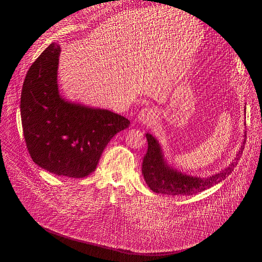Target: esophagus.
<instances>
[{"instance_id": "1", "label": "esophagus", "mask_w": 262, "mask_h": 262, "mask_svg": "<svg viewBox=\"0 0 262 262\" xmlns=\"http://www.w3.org/2000/svg\"><path fill=\"white\" fill-rule=\"evenodd\" d=\"M157 117V112L152 107H144L140 111V113L136 117V121L142 124H149L154 121Z\"/></svg>"}]
</instances>
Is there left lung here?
Instances as JSON below:
<instances>
[{"mask_svg":"<svg viewBox=\"0 0 262 262\" xmlns=\"http://www.w3.org/2000/svg\"><path fill=\"white\" fill-rule=\"evenodd\" d=\"M244 112H246V106L244 107ZM244 126H246L245 122ZM146 139L148 142V150L143 159L142 173L148 188L158 194L171 196L193 195L222 182L230 175L242 156L246 141V131H244L239 151L236 152L231 163L209 177L191 176L171 166L164 156L161 144L155 136L150 133H146Z\"/></svg>","mask_w":262,"mask_h":262,"instance_id":"obj_1","label":"left lung"}]
</instances>
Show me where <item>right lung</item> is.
Returning <instances> with one entry per match:
<instances>
[{"label": "right lung", "instance_id": "right-lung-1", "mask_svg": "<svg viewBox=\"0 0 262 262\" xmlns=\"http://www.w3.org/2000/svg\"><path fill=\"white\" fill-rule=\"evenodd\" d=\"M60 46L52 42L30 67L21 92V121L28 150L39 167L56 176L93 172L113 136L130 121L105 108L70 101L57 83Z\"/></svg>", "mask_w": 262, "mask_h": 262}]
</instances>
